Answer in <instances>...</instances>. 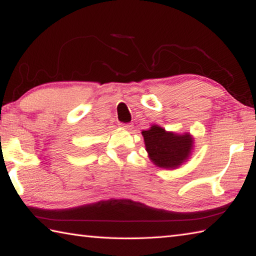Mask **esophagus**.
<instances>
[{
  "mask_svg": "<svg viewBox=\"0 0 256 256\" xmlns=\"http://www.w3.org/2000/svg\"><path fill=\"white\" fill-rule=\"evenodd\" d=\"M120 126L126 128V130H132L133 128V124L131 123H124V124H120Z\"/></svg>",
  "mask_w": 256,
  "mask_h": 256,
  "instance_id": "34e87169",
  "label": "esophagus"
}]
</instances>
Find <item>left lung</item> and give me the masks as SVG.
Wrapping results in <instances>:
<instances>
[{
	"mask_svg": "<svg viewBox=\"0 0 256 256\" xmlns=\"http://www.w3.org/2000/svg\"><path fill=\"white\" fill-rule=\"evenodd\" d=\"M146 150L156 166L175 170L188 159L193 149V138L190 133L183 136L167 132L166 130L152 125L146 131H142Z\"/></svg>",
	"mask_w": 256,
	"mask_h": 256,
	"instance_id": "obj_1",
	"label": "left lung"
}]
</instances>
